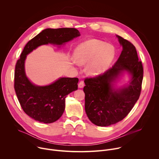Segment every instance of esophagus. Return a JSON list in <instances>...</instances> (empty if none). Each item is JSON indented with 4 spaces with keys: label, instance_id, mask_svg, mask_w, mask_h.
I'll list each match as a JSON object with an SVG mask.
<instances>
[{
    "label": "esophagus",
    "instance_id": "34e87169",
    "mask_svg": "<svg viewBox=\"0 0 159 159\" xmlns=\"http://www.w3.org/2000/svg\"><path fill=\"white\" fill-rule=\"evenodd\" d=\"M78 86H79V88H82V87H84V81H83V80L80 81V82L79 83Z\"/></svg>",
    "mask_w": 159,
    "mask_h": 159
}]
</instances>
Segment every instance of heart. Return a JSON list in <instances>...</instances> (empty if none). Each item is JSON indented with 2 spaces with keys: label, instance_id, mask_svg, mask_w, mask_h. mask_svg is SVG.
I'll list each match as a JSON object with an SVG mask.
<instances>
[{
  "label": "heart",
  "instance_id": "b5f03b06",
  "mask_svg": "<svg viewBox=\"0 0 159 159\" xmlns=\"http://www.w3.org/2000/svg\"><path fill=\"white\" fill-rule=\"evenodd\" d=\"M115 50L112 45L104 42L90 39L85 41L75 48V62L80 65H87L86 70L90 75H98L104 72L115 57Z\"/></svg>",
  "mask_w": 159,
  "mask_h": 159
}]
</instances>
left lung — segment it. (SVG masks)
<instances>
[{
    "mask_svg": "<svg viewBox=\"0 0 159 159\" xmlns=\"http://www.w3.org/2000/svg\"><path fill=\"white\" fill-rule=\"evenodd\" d=\"M116 36L123 47L117 61L102 74L84 80L86 114L90 121L99 126L123 120L139 99L142 90L143 69L137 50L131 42ZM124 71L131 75V80L128 86L115 89L113 82Z\"/></svg>",
    "mask_w": 159,
    "mask_h": 159,
    "instance_id": "left-lung-1",
    "label": "left lung"
}]
</instances>
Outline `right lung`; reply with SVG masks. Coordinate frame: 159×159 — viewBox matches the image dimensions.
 Masks as SVG:
<instances>
[{
  "label": "right lung",
  "mask_w": 159,
  "mask_h": 159,
  "mask_svg": "<svg viewBox=\"0 0 159 159\" xmlns=\"http://www.w3.org/2000/svg\"><path fill=\"white\" fill-rule=\"evenodd\" d=\"M75 28H48L28 42L16 64L14 89L25 112L36 121L52 123L63 115L66 96L78 89V78H60L50 85L38 86L31 83L25 74L27 55L43 44L61 45L79 36Z\"/></svg>",
  "instance_id": "obj_1"
}]
</instances>
